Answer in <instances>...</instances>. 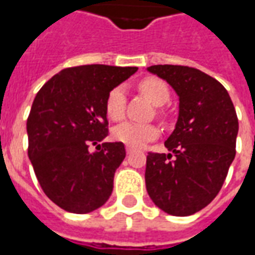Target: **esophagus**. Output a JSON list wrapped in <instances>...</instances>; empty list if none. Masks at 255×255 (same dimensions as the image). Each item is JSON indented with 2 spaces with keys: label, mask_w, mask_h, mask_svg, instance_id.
<instances>
[{
  "label": "esophagus",
  "mask_w": 255,
  "mask_h": 255,
  "mask_svg": "<svg viewBox=\"0 0 255 255\" xmlns=\"http://www.w3.org/2000/svg\"><path fill=\"white\" fill-rule=\"evenodd\" d=\"M126 151H127V154H132L135 150H133L132 147H127V150H126Z\"/></svg>",
  "instance_id": "esophagus-1"
}]
</instances>
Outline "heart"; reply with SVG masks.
I'll use <instances>...</instances> for the list:
<instances>
[{
  "instance_id": "1",
  "label": "heart",
  "mask_w": 255,
  "mask_h": 255,
  "mask_svg": "<svg viewBox=\"0 0 255 255\" xmlns=\"http://www.w3.org/2000/svg\"><path fill=\"white\" fill-rule=\"evenodd\" d=\"M139 90L149 98L154 105H164L169 100V89L164 80L154 76H149L140 80ZM105 109L108 117L113 122H119L124 117L126 112V91L123 86H116L109 91L106 97ZM158 128L153 124H139V123L126 122L119 124L113 129V138L127 144L129 147H140L147 142L154 140L158 136Z\"/></svg>"
}]
</instances>
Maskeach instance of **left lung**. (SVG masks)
<instances>
[{"instance_id": "8db88e82", "label": "left lung", "mask_w": 255, "mask_h": 255, "mask_svg": "<svg viewBox=\"0 0 255 255\" xmlns=\"http://www.w3.org/2000/svg\"><path fill=\"white\" fill-rule=\"evenodd\" d=\"M147 69L177 93L179 119L165 142L169 153L147 154L146 190L165 213L190 216L208 206L224 184L236 154L238 116L224 86L197 68Z\"/></svg>"}]
</instances>
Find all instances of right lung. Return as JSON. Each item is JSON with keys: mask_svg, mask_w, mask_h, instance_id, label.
I'll return each mask as SVG.
<instances>
[{"mask_svg": "<svg viewBox=\"0 0 255 255\" xmlns=\"http://www.w3.org/2000/svg\"><path fill=\"white\" fill-rule=\"evenodd\" d=\"M136 71L104 64L67 68L38 91L27 119L28 157L43 192L64 210L90 213L111 197L126 149L122 142L98 144L108 136L106 97Z\"/></svg>", "mask_w": 255, "mask_h": 255, "instance_id": "add662e5", "label": "right lung"}]
</instances>
